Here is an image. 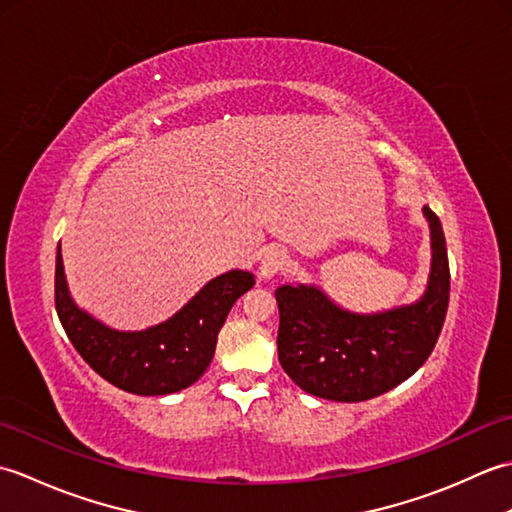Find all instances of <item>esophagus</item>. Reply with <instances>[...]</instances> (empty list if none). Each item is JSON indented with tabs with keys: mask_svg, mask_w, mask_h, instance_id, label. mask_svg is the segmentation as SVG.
<instances>
[{
	"mask_svg": "<svg viewBox=\"0 0 512 512\" xmlns=\"http://www.w3.org/2000/svg\"><path fill=\"white\" fill-rule=\"evenodd\" d=\"M288 266V255L284 250H266L262 262H259V277L262 279H273L277 275H281Z\"/></svg>",
	"mask_w": 512,
	"mask_h": 512,
	"instance_id": "34e87169",
	"label": "esophagus"
}]
</instances>
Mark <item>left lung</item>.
<instances>
[{
  "mask_svg": "<svg viewBox=\"0 0 512 512\" xmlns=\"http://www.w3.org/2000/svg\"><path fill=\"white\" fill-rule=\"evenodd\" d=\"M431 231L427 290L409 306L350 312L317 286L275 290L279 306L277 352L284 372L312 396L361 402L416 374L436 347L449 308V257L442 224L422 209Z\"/></svg>",
  "mask_w": 512,
  "mask_h": 512,
  "instance_id": "8db88e82",
  "label": "left lung"
}]
</instances>
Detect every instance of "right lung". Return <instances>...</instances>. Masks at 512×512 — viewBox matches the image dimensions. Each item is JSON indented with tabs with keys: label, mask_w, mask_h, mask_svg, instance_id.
Returning a JSON list of instances; mask_svg holds the SVG:
<instances>
[{
	"label": "right lung",
	"mask_w": 512,
	"mask_h": 512,
	"mask_svg": "<svg viewBox=\"0 0 512 512\" xmlns=\"http://www.w3.org/2000/svg\"><path fill=\"white\" fill-rule=\"evenodd\" d=\"M253 286V273L228 270L167 321L138 332L114 330L76 306L65 281L61 244L57 246L54 303L65 334L96 374L136 396L176 394L193 385L213 361L228 310Z\"/></svg>",
	"instance_id": "right-lung-1"
}]
</instances>
